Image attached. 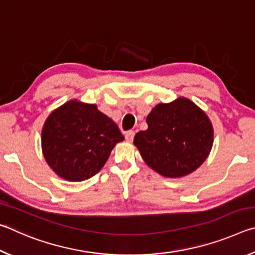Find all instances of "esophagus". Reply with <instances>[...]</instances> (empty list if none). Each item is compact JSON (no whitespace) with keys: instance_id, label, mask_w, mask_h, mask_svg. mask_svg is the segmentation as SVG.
Here are the masks:
<instances>
[{"instance_id":"obj_1","label":"esophagus","mask_w":255,"mask_h":255,"mask_svg":"<svg viewBox=\"0 0 255 255\" xmlns=\"http://www.w3.org/2000/svg\"><path fill=\"white\" fill-rule=\"evenodd\" d=\"M133 136H135V132H133L132 130H129L126 132V136L125 137H126V140L130 143V141H132V139H133Z\"/></svg>"}]
</instances>
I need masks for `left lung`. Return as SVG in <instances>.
Segmentation results:
<instances>
[{"mask_svg":"<svg viewBox=\"0 0 255 255\" xmlns=\"http://www.w3.org/2000/svg\"><path fill=\"white\" fill-rule=\"evenodd\" d=\"M148 128L137 132L133 144L145 163L165 178L196 171L213 147L214 128L204 110L187 98L158 103L146 118Z\"/></svg>","mask_w":255,"mask_h":255,"instance_id":"left-lung-1","label":"left lung"}]
</instances>
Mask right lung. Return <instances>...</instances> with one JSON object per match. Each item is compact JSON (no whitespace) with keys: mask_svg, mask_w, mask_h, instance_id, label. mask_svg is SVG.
Listing matches in <instances>:
<instances>
[{"mask_svg":"<svg viewBox=\"0 0 255 255\" xmlns=\"http://www.w3.org/2000/svg\"><path fill=\"white\" fill-rule=\"evenodd\" d=\"M124 140L117 125L91 103L70 100L55 109L41 130V149L59 178L80 182L96 175L116 144Z\"/></svg>","mask_w":255,"mask_h":255,"instance_id":"1","label":"right lung"}]
</instances>
